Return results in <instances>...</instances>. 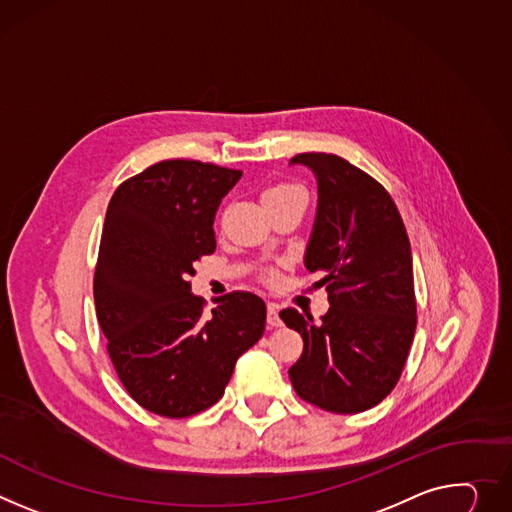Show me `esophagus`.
<instances>
[{
    "label": "esophagus",
    "mask_w": 512,
    "mask_h": 512,
    "mask_svg": "<svg viewBox=\"0 0 512 512\" xmlns=\"http://www.w3.org/2000/svg\"><path fill=\"white\" fill-rule=\"evenodd\" d=\"M267 324L271 329L282 327V318H280V314H277V304H273V302L267 304Z\"/></svg>",
    "instance_id": "1"
}]
</instances>
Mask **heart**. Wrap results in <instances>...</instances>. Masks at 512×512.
<instances>
[{"label":"heart","mask_w":512,"mask_h":512,"mask_svg":"<svg viewBox=\"0 0 512 512\" xmlns=\"http://www.w3.org/2000/svg\"><path fill=\"white\" fill-rule=\"evenodd\" d=\"M296 194H302V190L294 183H286V181L273 183V185H267V188L261 192V202L269 204V202H277V200H286V198L296 196Z\"/></svg>","instance_id":"1"}]
</instances>
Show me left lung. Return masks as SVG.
Here are the masks:
<instances>
[{
  "mask_svg": "<svg viewBox=\"0 0 512 512\" xmlns=\"http://www.w3.org/2000/svg\"><path fill=\"white\" fill-rule=\"evenodd\" d=\"M290 165L316 177L304 265L324 275L316 286H327L331 308L318 324L296 308L280 312L304 339L288 374L302 400L339 414L363 412L394 390L416 329L406 228L390 194L349 161L302 153Z\"/></svg>",
  "mask_w": 512,
  "mask_h": 512,
  "instance_id": "8db88e82",
  "label": "left lung"
}]
</instances>
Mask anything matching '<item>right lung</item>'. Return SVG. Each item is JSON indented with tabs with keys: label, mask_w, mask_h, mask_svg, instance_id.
<instances>
[{
	"label": "right lung",
	"mask_w": 512,
	"mask_h": 512,
	"mask_svg": "<svg viewBox=\"0 0 512 512\" xmlns=\"http://www.w3.org/2000/svg\"><path fill=\"white\" fill-rule=\"evenodd\" d=\"M243 171L171 159L114 192L94 277L116 374L143 408L185 418L216 404L265 331V302L232 292L204 314L190 275L216 249L214 216Z\"/></svg>",
	"instance_id": "obj_1"
}]
</instances>
